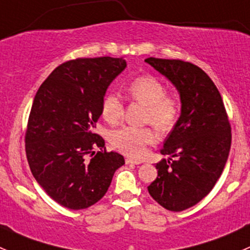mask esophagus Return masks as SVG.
<instances>
[{
    "label": "esophagus",
    "instance_id": "1",
    "mask_svg": "<svg viewBox=\"0 0 250 250\" xmlns=\"http://www.w3.org/2000/svg\"><path fill=\"white\" fill-rule=\"evenodd\" d=\"M125 163H127V165H140L141 161L133 160V158H125Z\"/></svg>",
    "mask_w": 250,
    "mask_h": 250
}]
</instances>
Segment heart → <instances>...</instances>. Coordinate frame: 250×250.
Wrapping results in <instances>:
<instances>
[{"label":"heart","instance_id":"heart-1","mask_svg":"<svg viewBox=\"0 0 250 250\" xmlns=\"http://www.w3.org/2000/svg\"><path fill=\"white\" fill-rule=\"evenodd\" d=\"M127 93L132 100L145 105L144 122L151 123L161 132H169L175 127L181 113V102L174 93L166 92L158 78L144 75L130 81ZM125 113L122 100L113 93L106 94L102 103V115L109 123L120 122ZM157 134L152 125L125 127L111 133L110 143L113 148L130 157H143L146 146L155 143Z\"/></svg>","mask_w":250,"mask_h":250}]
</instances>
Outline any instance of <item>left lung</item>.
I'll return each mask as SVG.
<instances>
[{
    "label": "left lung",
    "mask_w": 250,
    "mask_h": 250,
    "mask_svg": "<svg viewBox=\"0 0 250 250\" xmlns=\"http://www.w3.org/2000/svg\"><path fill=\"white\" fill-rule=\"evenodd\" d=\"M180 93L181 115L168 134L158 175L147 186L163 208L181 211L203 200L223 173L231 147V125L223 98L201 67L178 59L147 58Z\"/></svg>",
    "instance_id": "left-lung-1"
}]
</instances>
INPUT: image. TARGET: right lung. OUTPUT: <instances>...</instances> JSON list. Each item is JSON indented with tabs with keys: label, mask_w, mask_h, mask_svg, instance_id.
Returning <instances> with one entry per match:
<instances>
[{
	"label": "right lung",
	"mask_w": 250,
	"mask_h": 250,
	"mask_svg": "<svg viewBox=\"0 0 250 250\" xmlns=\"http://www.w3.org/2000/svg\"><path fill=\"white\" fill-rule=\"evenodd\" d=\"M127 66L121 58H77L53 70L35 95L25 132L30 169L50 198L84 209L102 200L125 165L93 129L105 92Z\"/></svg>",
	"instance_id": "right-lung-1"
}]
</instances>
